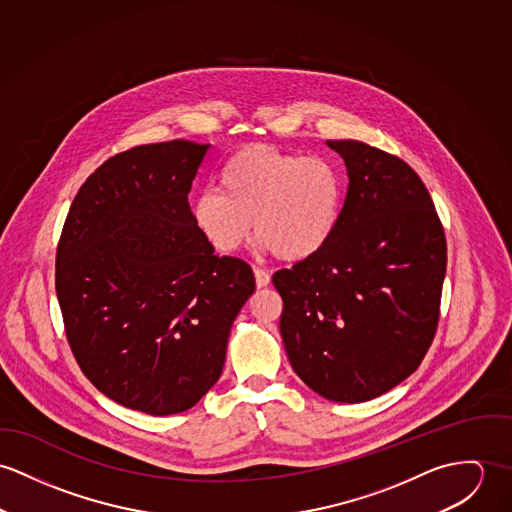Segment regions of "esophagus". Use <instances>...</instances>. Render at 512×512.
Returning a JSON list of instances; mask_svg holds the SVG:
<instances>
[{
  "mask_svg": "<svg viewBox=\"0 0 512 512\" xmlns=\"http://www.w3.org/2000/svg\"><path fill=\"white\" fill-rule=\"evenodd\" d=\"M253 275H255L257 288H265L267 284L271 283V275L265 269H253Z\"/></svg>",
  "mask_w": 512,
  "mask_h": 512,
  "instance_id": "1",
  "label": "esophagus"
}]
</instances>
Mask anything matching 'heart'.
<instances>
[{
  "mask_svg": "<svg viewBox=\"0 0 512 512\" xmlns=\"http://www.w3.org/2000/svg\"><path fill=\"white\" fill-rule=\"evenodd\" d=\"M343 204L341 172L326 157L245 147L220 172V190L190 200V220L218 253L241 249L251 229L263 251L304 261L334 237Z\"/></svg>",
  "mask_w": 512,
  "mask_h": 512,
  "instance_id": "1",
  "label": "heart"
}]
</instances>
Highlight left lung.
<instances>
[{
    "instance_id": "left-lung-1",
    "label": "left lung",
    "mask_w": 512,
    "mask_h": 512,
    "mask_svg": "<svg viewBox=\"0 0 512 512\" xmlns=\"http://www.w3.org/2000/svg\"><path fill=\"white\" fill-rule=\"evenodd\" d=\"M347 169L340 224L310 259L281 269V336L294 373L320 397L365 402L410 377L434 340L446 237L404 161L361 141H326Z\"/></svg>"
}]
</instances>
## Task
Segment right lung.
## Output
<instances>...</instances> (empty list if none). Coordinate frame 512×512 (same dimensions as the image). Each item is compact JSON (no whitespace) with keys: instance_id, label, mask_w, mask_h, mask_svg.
Segmentation results:
<instances>
[{"instance_id":"1","label":"right lung","mask_w":512,"mask_h":512,"mask_svg":"<svg viewBox=\"0 0 512 512\" xmlns=\"http://www.w3.org/2000/svg\"><path fill=\"white\" fill-rule=\"evenodd\" d=\"M210 145L167 141L108 159L78 190L57 249L70 349L90 383L153 416L192 408L220 379L229 330L255 290L192 226L188 192Z\"/></svg>"}]
</instances>
